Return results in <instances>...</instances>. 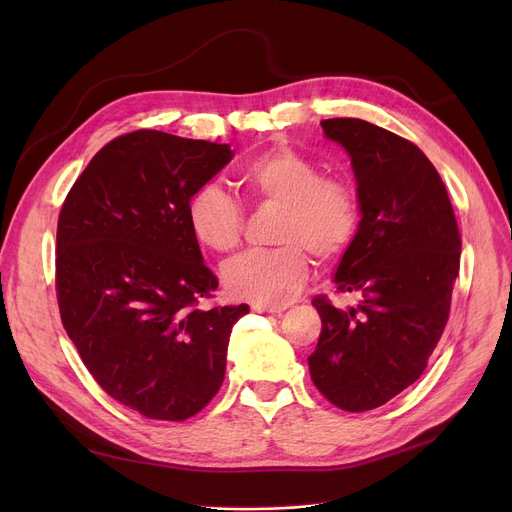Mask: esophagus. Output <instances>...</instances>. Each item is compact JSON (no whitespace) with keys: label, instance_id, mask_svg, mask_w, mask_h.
<instances>
[{"label":"esophagus","instance_id":"34e87169","mask_svg":"<svg viewBox=\"0 0 512 512\" xmlns=\"http://www.w3.org/2000/svg\"><path fill=\"white\" fill-rule=\"evenodd\" d=\"M255 313H274V315H280L284 309L282 307H263V305H253L251 307Z\"/></svg>","mask_w":512,"mask_h":512}]
</instances>
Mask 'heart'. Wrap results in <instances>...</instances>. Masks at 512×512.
I'll list each match as a JSON object with an SVG mask.
<instances>
[{
  "label": "heart",
  "instance_id": "1",
  "mask_svg": "<svg viewBox=\"0 0 512 512\" xmlns=\"http://www.w3.org/2000/svg\"><path fill=\"white\" fill-rule=\"evenodd\" d=\"M240 195L255 205L280 209L274 242L280 247L249 251L230 261L222 280L230 297L263 307L292 301L309 278V257H338L357 232L359 203L353 188L321 176L313 159L288 145H276L245 161L234 172ZM188 226L203 247L232 253L242 240L240 205L222 188L205 184L186 207Z\"/></svg>",
  "mask_w": 512,
  "mask_h": 512
}]
</instances>
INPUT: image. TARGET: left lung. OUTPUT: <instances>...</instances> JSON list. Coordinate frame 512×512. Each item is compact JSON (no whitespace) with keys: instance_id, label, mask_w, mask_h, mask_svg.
<instances>
[{"instance_id":"left-lung-1","label":"left lung","mask_w":512,"mask_h":512,"mask_svg":"<svg viewBox=\"0 0 512 512\" xmlns=\"http://www.w3.org/2000/svg\"><path fill=\"white\" fill-rule=\"evenodd\" d=\"M357 180L361 222L334 284L357 307L315 297L321 334L311 380L338 409L382 407L419 380L446 328L461 234L446 186L411 141L359 118L321 120Z\"/></svg>"}]
</instances>
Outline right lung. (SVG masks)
Returning <instances> with one entry per match:
<instances>
[{
    "mask_svg": "<svg viewBox=\"0 0 512 512\" xmlns=\"http://www.w3.org/2000/svg\"><path fill=\"white\" fill-rule=\"evenodd\" d=\"M230 145L159 130L107 143L58 220L62 324L97 384L149 419L197 415L224 382L230 332L249 305L201 309L218 278L186 207Z\"/></svg>",
    "mask_w": 512,
    "mask_h": 512,
    "instance_id": "add662e5",
    "label": "right lung"
}]
</instances>
